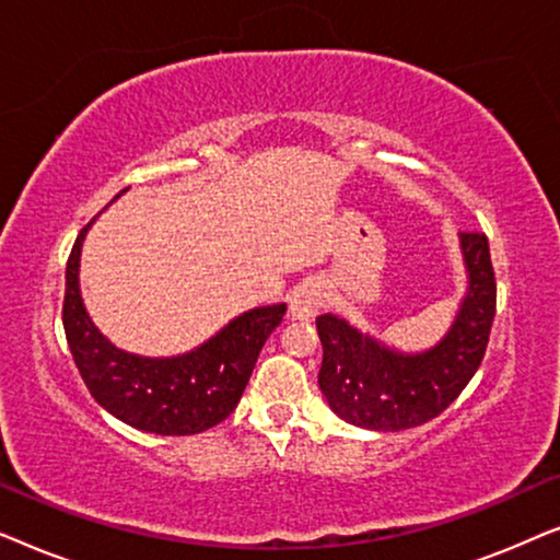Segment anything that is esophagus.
<instances>
[{
	"label": "esophagus",
	"instance_id": "esophagus-1",
	"mask_svg": "<svg viewBox=\"0 0 560 560\" xmlns=\"http://www.w3.org/2000/svg\"><path fill=\"white\" fill-rule=\"evenodd\" d=\"M326 305V293L318 282H303L290 298V318L293 320H311Z\"/></svg>",
	"mask_w": 560,
	"mask_h": 560
}]
</instances>
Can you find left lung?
<instances>
[{"label": "left lung", "instance_id": "obj_1", "mask_svg": "<svg viewBox=\"0 0 560 560\" xmlns=\"http://www.w3.org/2000/svg\"><path fill=\"white\" fill-rule=\"evenodd\" d=\"M466 293L454 324L425 351H400L347 318L324 313L316 328L324 343L318 387L328 408L366 431H408L441 416L462 395L485 359L497 308L489 242L481 232H462Z\"/></svg>", "mask_w": 560, "mask_h": 560}]
</instances>
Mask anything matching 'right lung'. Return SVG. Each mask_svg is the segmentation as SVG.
<instances>
[{
    "mask_svg": "<svg viewBox=\"0 0 560 560\" xmlns=\"http://www.w3.org/2000/svg\"><path fill=\"white\" fill-rule=\"evenodd\" d=\"M91 224L83 226L68 257L63 301L66 339L91 397L121 423L158 435H194L226 420L288 305H259L242 313L186 354H129L98 331L83 305L79 267Z\"/></svg>",
    "mask_w": 560,
    "mask_h": 560,
    "instance_id": "obj_1",
    "label": "right lung"
}]
</instances>
